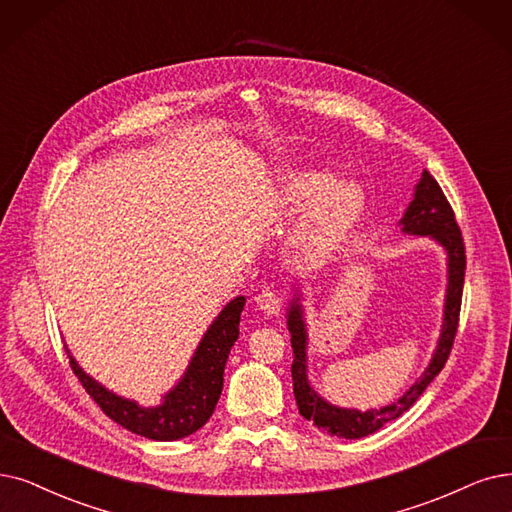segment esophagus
Returning <instances> with one entry per match:
<instances>
[{"instance_id": "obj_1", "label": "esophagus", "mask_w": 512, "mask_h": 512, "mask_svg": "<svg viewBox=\"0 0 512 512\" xmlns=\"http://www.w3.org/2000/svg\"><path fill=\"white\" fill-rule=\"evenodd\" d=\"M256 306L264 313V315H279V309H281V300L277 296V292L273 290H262L258 296H256Z\"/></svg>"}]
</instances>
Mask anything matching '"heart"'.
<instances>
[{
    "instance_id": "1",
    "label": "heart",
    "mask_w": 512,
    "mask_h": 512,
    "mask_svg": "<svg viewBox=\"0 0 512 512\" xmlns=\"http://www.w3.org/2000/svg\"><path fill=\"white\" fill-rule=\"evenodd\" d=\"M275 203L283 212H302L290 237L298 262L330 258L351 235L365 208V195L353 180H336L319 168L285 170L277 178Z\"/></svg>"
}]
</instances>
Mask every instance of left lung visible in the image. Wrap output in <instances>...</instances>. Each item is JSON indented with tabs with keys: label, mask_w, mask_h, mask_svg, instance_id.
Returning <instances> with one entry per match:
<instances>
[{
	"label": "left lung",
	"mask_w": 512,
	"mask_h": 512,
	"mask_svg": "<svg viewBox=\"0 0 512 512\" xmlns=\"http://www.w3.org/2000/svg\"><path fill=\"white\" fill-rule=\"evenodd\" d=\"M401 233L405 235H418L435 241L441 245L445 252L447 262V285H445V300H443V321L439 340L433 351L431 363L424 367L422 376L407 388V391L393 403L382 405L380 410H355V407H340L327 399H323L315 386L309 380V327L304 319V294L300 285H294V298L288 304V330L292 336V349H294V363H292V380H294V397L298 412L302 418L313 420L317 428L332 437L342 439H361L372 435L380 428L399 418L403 412L418 401L424 393V388L435 380V376L443 370V365L452 351V344L458 330V317H460V302H462V288H464V269H466V256H464V241L462 233L456 224L454 212L437 185V180L422 172L420 180L414 187V195L410 206L405 208L403 218L399 220Z\"/></svg>",
	"instance_id": "8db88e82"
}]
</instances>
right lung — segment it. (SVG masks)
<instances>
[{"instance_id":"add662e5","label":"right lung","mask_w":512,"mask_h":512,"mask_svg":"<svg viewBox=\"0 0 512 512\" xmlns=\"http://www.w3.org/2000/svg\"><path fill=\"white\" fill-rule=\"evenodd\" d=\"M243 304L245 296H237L224 304V309L214 317L199 340L185 374L161 397L159 405L142 407L134 399L109 391L105 384L86 374L67 349L71 367L88 395L100 405V410L119 426L128 428L130 433L153 441H178L189 437L199 431L216 410L224 382V365H227L231 346L239 338Z\"/></svg>"}]
</instances>
